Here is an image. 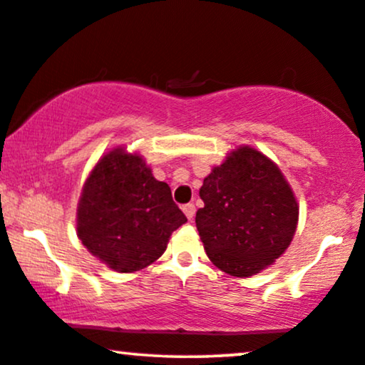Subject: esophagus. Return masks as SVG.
I'll return each mask as SVG.
<instances>
[{
    "label": "esophagus",
    "mask_w": 365,
    "mask_h": 365,
    "mask_svg": "<svg viewBox=\"0 0 365 365\" xmlns=\"http://www.w3.org/2000/svg\"><path fill=\"white\" fill-rule=\"evenodd\" d=\"M182 210L187 215L188 220H192V218L195 217V205H193V203H185V205L182 207Z\"/></svg>",
    "instance_id": "obj_1"
}]
</instances>
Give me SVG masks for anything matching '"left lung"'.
Wrapping results in <instances>:
<instances>
[{
    "label": "left lung",
    "mask_w": 365,
    "mask_h": 365,
    "mask_svg": "<svg viewBox=\"0 0 365 365\" xmlns=\"http://www.w3.org/2000/svg\"><path fill=\"white\" fill-rule=\"evenodd\" d=\"M195 223L218 269L250 277L284 254L297 228L299 207L274 162L242 147L203 180Z\"/></svg>",
    "instance_id": "obj_1"
}]
</instances>
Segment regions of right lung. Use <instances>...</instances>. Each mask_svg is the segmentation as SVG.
Wrapping results in <instances>:
<instances>
[{
    "label": "right lung",
    "mask_w": 365,
    "mask_h": 365,
    "mask_svg": "<svg viewBox=\"0 0 365 365\" xmlns=\"http://www.w3.org/2000/svg\"><path fill=\"white\" fill-rule=\"evenodd\" d=\"M187 222L165 182L142 157L113 150L96 163L78 207V237L116 272H135L158 259L173 230Z\"/></svg>",
    "instance_id": "right-lung-1"
}]
</instances>
